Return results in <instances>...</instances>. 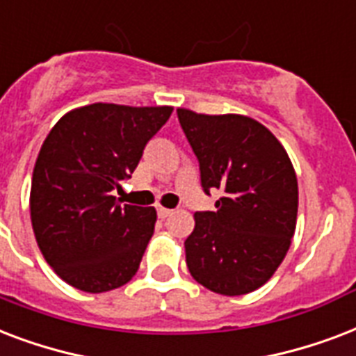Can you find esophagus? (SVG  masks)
Masks as SVG:
<instances>
[{"mask_svg":"<svg viewBox=\"0 0 356 356\" xmlns=\"http://www.w3.org/2000/svg\"><path fill=\"white\" fill-rule=\"evenodd\" d=\"M158 216L161 217V219H167L169 216H172V209L163 208V206H158Z\"/></svg>","mask_w":356,"mask_h":356,"instance_id":"esophagus-1","label":"esophagus"}]
</instances>
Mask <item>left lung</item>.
Returning <instances> with one entry per match:
<instances>
[{
	"instance_id": "obj_1",
	"label": "left lung",
	"mask_w": 356,
	"mask_h": 356,
	"mask_svg": "<svg viewBox=\"0 0 356 356\" xmlns=\"http://www.w3.org/2000/svg\"><path fill=\"white\" fill-rule=\"evenodd\" d=\"M216 211H197L186 239L191 277L221 296H243L273 277L296 232L297 176L275 135L243 115L178 109Z\"/></svg>"
}]
</instances>
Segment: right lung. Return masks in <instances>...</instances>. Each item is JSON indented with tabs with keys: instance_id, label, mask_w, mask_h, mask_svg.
<instances>
[{
	"instance_id": "obj_1",
	"label": "right lung",
	"mask_w": 356,
	"mask_h": 356,
	"mask_svg": "<svg viewBox=\"0 0 356 356\" xmlns=\"http://www.w3.org/2000/svg\"><path fill=\"white\" fill-rule=\"evenodd\" d=\"M172 107L92 104L59 118L38 152L31 222L38 249L65 282L87 293L131 280L154 234L156 209L113 197Z\"/></svg>"
}]
</instances>
